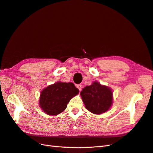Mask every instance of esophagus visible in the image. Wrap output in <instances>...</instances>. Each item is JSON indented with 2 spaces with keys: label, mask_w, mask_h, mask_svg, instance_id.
<instances>
[{
  "label": "esophagus",
  "mask_w": 153,
  "mask_h": 153,
  "mask_svg": "<svg viewBox=\"0 0 153 153\" xmlns=\"http://www.w3.org/2000/svg\"><path fill=\"white\" fill-rule=\"evenodd\" d=\"M77 88L79 89V90L81 91V89H82V85H77Z\"/></svg>",
  "instance_id": "esophagus-1"
}]
</instances>
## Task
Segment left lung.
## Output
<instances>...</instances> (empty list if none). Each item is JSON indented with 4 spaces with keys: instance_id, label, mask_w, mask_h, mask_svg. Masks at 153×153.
<instances>
[{
    "instance_id": "left-lung-1",
    "label": "left lung",
    "mask_w": 153,
    "mask_h": 153,
    "mask_svg": "<svg viewBox=\"0 0 153 153\" xmlns=\"http://www.w3.org/2000/svg\"><path fill=\"white\" fill-rule=\"evenodd\" d=\"M86 108L94 114L100 115L107 111L112 105L113 92L109 87L94 81L81 91Z\"/></svg>"
}]
</instances>
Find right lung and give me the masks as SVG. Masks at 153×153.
<instances>
[{"label":"right lung","instance_id":"add662e5","mask_svg":"<svg viewBox=\"0 0 153 153\" xmlns=\"http://www.w3.org/2000/svg\"><path fill=\"white\" fill-rule=\"evenodd\" d=\"M79 93L72 82H57L41 91L39 104L49 115H57L63 112L72 97Z\"/></svg>","mask_w":153,"mask_h":153}]
</instances>
